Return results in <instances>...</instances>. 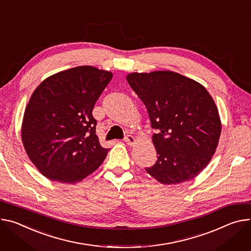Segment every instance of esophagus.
<instances>
[{
    "label": "esophagus",
    "instance_id": "obj_1",
    "mask_svg": "<svg viewBox=\"0 0 251 251\" xmlns=\"http://www.w3.org/2000/svg\"><path fill=\"white\" fill-rule=\"evenodd\" d=\"M124 141L128 144V145H134L136 143V139L135 137H133L132 135H127L126 137L124 138Z\"/></svg>",
    "mask_w": 251,
    "mask_h": 251
}]
</instances>
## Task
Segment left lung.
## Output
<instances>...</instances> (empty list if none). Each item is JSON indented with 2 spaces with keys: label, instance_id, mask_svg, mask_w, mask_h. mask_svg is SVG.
Returning a JSON list of instances; mask_svg holds the SVG:
<instances>
[{
  "label": "left lung",
  "instance_id": "8db88e82",
  "mask_svg": "<svg viewBox=\"0 0 251 251\" xmlns=\"http://www.w3.org/2000/svg\"><path fill=\"white\" fill-rule=\"evenodd\" d=\"M129 85L147 108L156 163L146 171L163 184L196 177L218 145V109L201 84L172 71L131 73Z\"/></svg>",
  "mask_w": 251,
  "mask_h": 251
}]
</instances>
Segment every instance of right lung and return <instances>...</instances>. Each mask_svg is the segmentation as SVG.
<instances>
[{"label":"right lung","instance_id":"right-lung-1","mask_svg":"<svg viewBox=\"0 0 251 251\" xmlns=\"http://www.w3.org/2000/svg\"><path fill=\"white\" fill-rule=\"evenodd\" d=\"M112 77L109 71L80 66L36 88L23 118L22 141L45 177L74 184L102 164L109 149L100 145L92 111Z\"/></svg>","mask_w":251,"mask_h":251}]
</instances>
